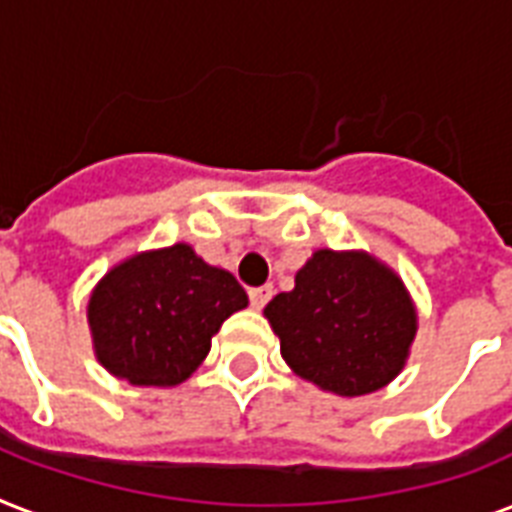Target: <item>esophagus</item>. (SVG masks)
<instances>
[{
    "label": "esophagus",
    "mask_w": 512,
    "mask_h": 512,
    "mask_svg": "<svg viewBox=\"0 0 512 512\" xmlns=\"http://www.w3.org/2000/svg\"><path fill=\"white\" fill-rule=\"evenodd\" d=\"M273 297V287L271 284H265V287H257V289H249V303L255 311L265 308V303Z\"/></svg>",
    "instance_id": "esophagus-1"
}]
</instances>
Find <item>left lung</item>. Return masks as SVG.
Wrapping results in <instances>:
<instances>
[{
    "label": "left lung",
    "instance_id": "8db88e82",
    "mask_svg": "<svg viewBox=\"0 0 512 512\" xmlns=\"http://www.w3.org/2000/svg\"><path fill=\"white\" fill-rule=\"evenodd\" d=\"M263 316L289 369L345 398L396 380L417 337L404 279L364 249H316Z\"/></svg>",
    "mask_w": 512,
    "mask_h": 512
}]
</instances>
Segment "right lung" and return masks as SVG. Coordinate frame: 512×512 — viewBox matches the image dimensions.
Instances as JSON below:
<instances>
[{"label": "right lung", "instance_id": "1", "mask_svg": "<svg viewBox=\"0 0 512 512\" xmlns=\"http://www.w3.org/2000/svg\"><path fill=\"white\" fill-rule=\"evenodd\" d=\"M247 305L233 273L204 263L185 241L135 252L90 292L92 350L116 380L175 388L207 358L223 321Z\"/></svg>", "mask_w": 512, "mask_h": 512}]
</instances>
